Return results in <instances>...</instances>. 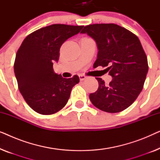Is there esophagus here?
<instances>
[{
    "label": "esophagus",
    "instance_id": "esophagus-1",
    "mask_svg": "<svg viewBox=\"0 0 160 160\" xmlns=\"http://www.w3.org/2000/svg\"><path fill=\"white\" fill-rule=\"evenodd\" d=\"M78 76H79L80 81H83V80H84L85 78H87V76H85V75H83V74H79V75H78Z\"/></svg>",
    "mask_w": 160,
    "mask_h": 160
}]
</instances>
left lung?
Wrapping results in <instances>:
<instances>
[{
    "label": "left lung",
    "instance_id": "left-lung-1",
    "mask_svg": "<svg viewBox=\"0 0 160 160\" xmlns=\"http://www.w3.org/2000/svg\"><path fill=\"white\" fill-rule=\"evenodd\" d=\"M87 33L97 43L98 53L93 68L106 67L112 81L105 84L98 80V90L89 94L92 103L108 113L124 111L133 103L143 89L148 65L139 38L130 30L116 24L85 26Z\"/></svg>",
    "mask_w": 160,
    "mask_h": 160
}]
</instances>
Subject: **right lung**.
Returning <instances> with one entry per match:
<instances>
[{"mask_svg":"<svg viewBox=\"0 0 160 160\" xmlns=\"http://www.w3.org/2000/svg\"><path fill=\"white\" fill-rule=\"evenodd\" d=\"M82 28L64 24L47 26L28 35L19 48L15 76L23 98L36 112L50 115L61 110L73 87L79 82L77 75L65 78L54 73L53 62L59 60L62 43Z\"/></svg>","mask_w":160,"mask_h":160,"instance_id":"right-lung-1","label":"right lung"}]
</instances>
